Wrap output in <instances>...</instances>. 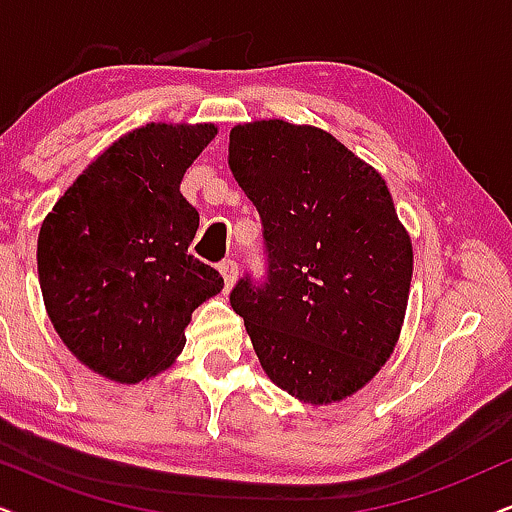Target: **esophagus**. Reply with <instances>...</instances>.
I'll return each mask as SVG.
<instances>
[{"label":"esophagus","mask_w":512,"mask_h":512,"mask_svg":"<svg viewBox=\"0 0 512 512\" xmlns=\"http://www.w3.org/2000/svg\"><path fill=\"white\" fill-rule=\"evenodd\" d=\"M219 274L224 276V283H226V290L234 288L236 278H238V264L234 260H226L219 264Z\"/></svg>","instance_id":"esophagus-1"}]
</instances>
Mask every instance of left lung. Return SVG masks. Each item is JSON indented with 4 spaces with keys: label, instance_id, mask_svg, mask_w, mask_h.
<instances>
[{
    "label": "left lung",
    "instance_id": "obj_1",
    "mask_svg": "<svg viewBox=\"0 0 512 512\" xmlns=\"http://www.w3.org/2000/svg\"><path fill=\"white\" fill-rule=\"evenodd\" d=\"M229 167L264 224L269 281H238L269 380L302 404L352 397L404 326L413 248L380 172L326 129L252 120L229 134Z\"/></svg>",
    "mask_w": 512,
    "mask_h": 512
}]
</instances>
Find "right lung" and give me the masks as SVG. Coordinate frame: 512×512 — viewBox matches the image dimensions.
<instances>
[{
	"label": "right lung",
	"mask_w": 512,
	"mask_h": 512,
	"mask_svg": "<svg viewBox=\"0 0 512 512\" xmlns=\"http://www.w3.org/2000/svg\"><path fill=\"white\" fill-rule=\"evenodd\" d=\"M212 122H148L122 134L56 200L37 238L44 307L89 371L134 385L170 368L193 309L224 278L189 255L198 212L181 179Z\"/></svg>",
	"instance_id": "right-lung-1"
}]
</instances>
